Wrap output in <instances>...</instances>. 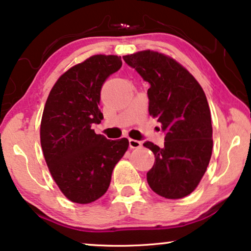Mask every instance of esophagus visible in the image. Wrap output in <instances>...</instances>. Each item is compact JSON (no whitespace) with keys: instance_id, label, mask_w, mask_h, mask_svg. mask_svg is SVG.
<instances>
[{"instance_id":"1","label":"esophagus","mask_w":251,"mask_h":251,"mask_svg":"<svg viewBox=\"0 0 251 251\" xmlns=\"http://www.w3.org/2000/svg\"><path fill=\"white\" fill-rule=\"evenodd\" d=\"M142 146V142H139V140H136V139H129V147L130 149H138V147Z\"/></svg>"}]
</instances>
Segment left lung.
<instances>
[{
    "instance_id": "left-lung-1",
    "label": "left lung",
    "mask_w": 251,
    "mask_h": 251,
    "mask_svg": "<svg viewBox=\"0 0 251 251\" xmlns=\"http://www.w3.org/2000/svg\"><path fill=\"white\" fill-rule=\"evenodd\" d=\"M123 60L150 83L149 112L166 133L163 147L144 143L155 156L147 183L163 198L186 197L200 183L211 157V115L204 91L190 72L162 53L140 51Z\"/></svg>"
}]
</instances>
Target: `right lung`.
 <instances>
[{
    "label": "right lung",
    "instance_id": "obj_1",
    "mask_svg": "<svg viewBox=\"0 0 251 251\" xmlns=\"http://www.w3.org/2000/svg\"><path fill=\"white\" fill-rule=\"evenodd\" d=\"M122 66L121 57L96 54L75 65L51 89L41 121V146L50 174L65 197L85 204L102 197L126 138L109 140L91 129L99 125L102 84Z\"/></svg>",
    "mask_w": 251,
    "mask_h": 251
}]
</instances>
